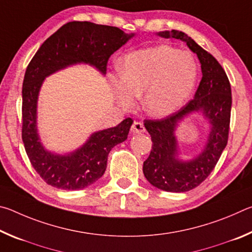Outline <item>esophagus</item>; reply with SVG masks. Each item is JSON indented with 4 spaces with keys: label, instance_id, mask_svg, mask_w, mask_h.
I'll return each mask as SVG.
<instances>
[{
    "label": "esophagus",
    "instance_id": "1",
    "mask_svg": "<svg viewBox=\"0 0 252 252\" xmlns=\"http://www.w3.org/2000/svg\"><path fill=\"white\" fill-rule=\"evenodd\" d=\"M146 131V127L142 125L141 122L134 121L133 125L131 126V132L132 133H142V132Z\"/></svg>",
    "mask_w": 252,
    "mask_h": 252
}]
</instances>
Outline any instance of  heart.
Here are the masks:
<instances>
[{"instance_id": "1", "label": "heart", "mask_w": 252, "mask_h": 252, "mask_svg": "<svg viewBox=\"0 0 252 252\" xmlns=\"http://www.w3.org/2000/svg\"><path fill=\"white\" fill-rule=\"evenodd\" d=\"M120 78L110 76L117 100L130 108L142 96L143 109L164 118L190 99L198 78L192 55L169 45H157L129 53L118 63Z\"/></svg>"}]
</instances>
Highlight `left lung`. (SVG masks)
<instances>
[{
  "label": "left lung",
  "mask_w": 252,
  "mask_h": 252,
  "mask_svg": "<svg viewBox=\"0 0 252 252\" xmlns=\"http://www.w3.org/2000/svg\"><path fill=\"white\" fill-rule=\"evenodd\" d=\"M158 35L186 42L201 63L202 79L193 99L177 112L158 120H144V126L151 135L152 149L150 156L143 162V173L158 189L168 192H186L206 180L227 146L232 103L231 87L220 63L186 33L172 30L171 32H159ZM199 110L212 125L208 142L193 160H179L174 135L177 122L191 112Z\"/></svg>",
  "instance_id": "obj_1"
}]
</instances>
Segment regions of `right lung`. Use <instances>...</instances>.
Wrapping results in <instances>:
<instances>
[{
  "mask_svg": "<svg viewBox=\"0 0 252 252\" xmlns=\"http://www.w3.org/2000/svg\"><path fill=\"white\" fill-rule=\"evenodd\" d=\"M133 35L116 27L74 21L48 37L29 63L22 88V140L32 167L48 185L80 190L99 180L111 149L126 141L133 120L126 118L117 126L95 132L69 155L46 151L36 127L37 95L44 79L76 63H88L105 74L109 58Z\"/></svg>",
  "mask_w": 252,
  "mask_h": 252,
  "instance_id": "obj_1",
  "label": "right lung"
}]
</instances>
